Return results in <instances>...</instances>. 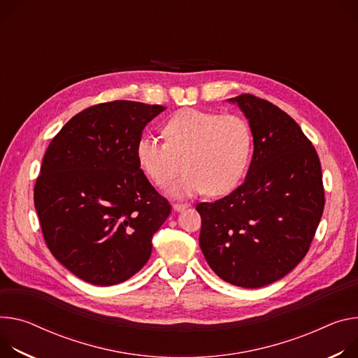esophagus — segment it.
<instances>
[{"label":"esophagus","instance_id":"34e87169","mask_svg":"<svg viewBox=\"0 0 358 358\" xmlns=\"http://www.w3.org/2000/svg\"><path fill=\"white\" fill-rule=\"evenodd\" d=\"M188 203H174L173 204V208L176 210V211H182V210H185V208H188Z\"/></svg>","mask_w":358,"mask_h":358}]
</instances>
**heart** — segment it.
I'll return each mask as SVG.
<instances>
[{
    "mask_svg": "<svg viewBox=\"0 0 358 358\" xmlns=\"http://www.w3.org/2000/svg\"><path fill=\"white\" fill-rule=\"evenodd\" d=\"M162 136L166 141L144 136L136 145L143 173L157 187L169 185L176 197L206 191L224 196L241 181L251 154L252 134L248 122L236 114H217L187 108L170 117Z\"/></svg>",
    "mask_w": 358,
    "mask_h": 358,
    "instance_id": "heart-1",
    "label": "heart"
}]
</instances>
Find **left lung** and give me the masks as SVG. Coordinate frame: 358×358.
I'll list each match as a JSON object with an SVG mask.
<instances>
[{
    "instance_id": "obj_1",
    "label": "left lung",
    "mask_w": 358,
    "mask_h": 358,
    "mask_svg": "<svg viewBox=\"0 0 358 358\" xmlns=\"http://www.w3.org/2000/svg\"><path fill=\"white\" fill-rule=\"evenodd\" d=\"M248 118L254 140L244 182L200 203V247L211 270L244 288L271 284L308 252L324 210L321 164L287 113L252 94L230 99Z\"/></svg>"
}]
</instances>
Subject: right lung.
<instances>
[{
    "mask_svg": "<svg viewBox=\"0 0 358 358\" xmlns=\"http://www.w3.org/2000/svg\"><path fill=\"white\" fill-rule=\"evenodd\" d=\"M166 110L117 100L74 115L50 143L34 187L48 250L78 278L114 285L138 273L171 213L140 169L136 145Z\"/></svg>",
    "mask_w": 358,
    "mask_h": 358,
    "instance_id": "right-lung-1",
    "label": "right lung"
}]
</instances>
